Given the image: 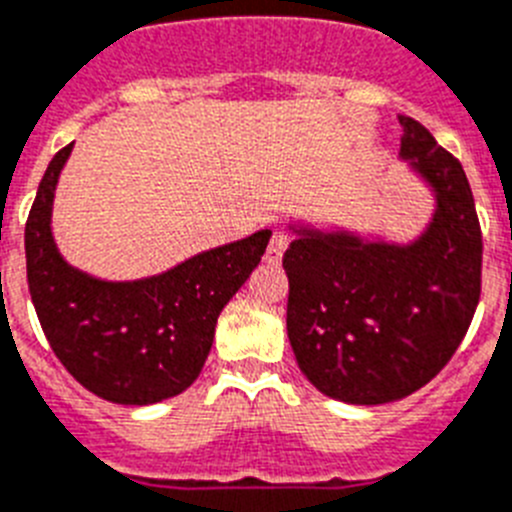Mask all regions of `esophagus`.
I'll list each match as a JSON object with an SVG mask.
<instances>
[{"mask_svg":"<svg viewBox=\"0 0 512 512\" xmlns=\"http://www.w3.org/2000/svg\"><path fill=\"white\" fill-rule=\"evenodd\" d=\"M286 247H288L286 231H275L273 237H270L268 252H265V260H268L270 265H278V262L283 260V252H286Z\"/></svg>","mask_w":512,"mask_h":512,"instance_id":"34e87169","label":"esophagus"}]
</instances>
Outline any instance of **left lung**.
I'll return each instance as SVG.
<instances>
[{
	"label": "left lung",
	"instance_id": "8db88e82",
	"mask_svg": "<svg viewBox=\"0 0 512 512\" xmlns=\"http://www.w3.org/2000/svg\"><path fill=\"white\" fill-rule=\"evenodd\" d=\"M399 157L433 190L410 244L293 226L283 255L296 363L348 404L404 399L435 379L469 330L482 291V229L464 167L428 128L399 115Z\"/></svg>",
	"mask_w": 512,
	"mask_h": 512
}]
</instances>
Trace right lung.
<instances>
[{
	"label": "right lung",
	"instance_id": "1",
	"mask_svg": "<svg viewBox=\"0 0 512 512\" xmlns=\"http://www.w3.org/2000/svg\"><path fill=\"white\" fill-rule=\"evenodd\" d=\"M71 146L51 159L28 224V288L66 371L115 404H154L188 389L213 345L216 319L257 268L270 229L141 281H100L71 268L51 234L56 182Z\"/></svg>",
	"mask_w": 512,
	"mask_h": 512
}]
</instances>
